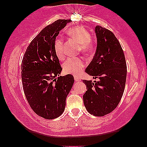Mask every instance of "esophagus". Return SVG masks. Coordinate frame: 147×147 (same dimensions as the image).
I'll use <instances>...</instances> for the list:
<instances>
[{
  "instance_id": "obj_1",
  "label": "esophagus",
  "mask_w": 147,
  "mask_h": 147,
  "mask_svg": "<svg viewBox=\"0 0 147 147\" xmlns=\"http://www.w3.org/2000/svg\"><path fill=\"white\" fill-rule=\"evenodd\" d=\"M75 82H79V81H80V78H79V77H75Z\"/></svg>"
}]
</instances>
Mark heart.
Instances as JSON below:
<instances>
[{
	"label": "heart",
	"mask_w": 147,
	"mask_h": 147,
	"mask_svg": "<svg viewBox=\"0 0 147 147\" xmlns=\"http://www.w3.org/2000/svg\"><path fill=\"white\" fill-rule=\"evenodd\" d=\"M70 38L79 43V51L89 54L95 49V41L90 36V32L83 26H76L69 28L66 31ZM54 50L57 58L62 60L65 58L64 42L62 38H57L54 42ZM86 66L85 61L82 57L68 59L63 64V71L66 74L78 76Z\"/></svg>",
	"instance_id": "obj_1"
}]
</instances>
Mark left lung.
<instances>
[{
	"mask_svg": "<svg viewBox=\"0 0 147 147\" xmlns=\"http://www.w3.org/2000/svg\"><path fill=\"white\" fill-rule=\"evenodd\" d=\"M97 50L86 72L99 80H83L87 90L83 96L88 112L104 116L116 109L124 93L127 67L124 52L114 34L97 25Z\"/></svg>",
	"mask_w": 147,
	"mask_h": 147,
	"instance_id": "left-lung-1",
	"label": "left lung"
}]
</instances>
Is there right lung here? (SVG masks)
I'll return each instance as SVG.
<instances>
[{"label": "right lung", "mask_w": 147, "mask_h": 147, "mask_svg": "<svg viewBox=\"0 0 147 147\" xmlns=\"http://www.w3.org/2000/svg\"><path fill=\"white\" fill-rule=\"evenodd\" d=\"M70 21L59 19L47 25L31 41L22 60L25 97L34 112L47 119L63 113L66 97L74 84L72 75L59 76L62 68L54 50L56 36Z\"/></svg>", "instance_id": "add662e5"}]
</instances>
